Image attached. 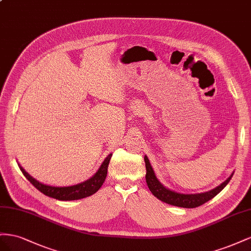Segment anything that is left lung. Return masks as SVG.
<instances>
[{
    "instance_id": "left-lung-1",
    "label": "left lung",
    "mask_w": 251,
    "mask_h": 251,
    "mask_svg": "<svg viewBox=\"0 0 251 251\" xmlns=\"http://www.w3.org/2000/svg\"><path fill=\"white\" fill-rule=\"evenodd\" d=\"M145 166H146V183L148 185L149 190L152 192V195L156 197L162 202H165L167 204L183 207V208H196L203 205L204 203L208 202L209 200L216 197L220 191L223 190L225 186L231 180L233 174L229 176L227 180L222 183L217 188H214L210 191H207L204 193H197V195H184V193H178L173 190H169L168 188L164 187V186L159 182V180L155 177L153 173V169L150 165V162L148 157L144 156Z\"/></svg>"
}]
</instances>
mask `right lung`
Segmentation results:
<instances>
[{"mask_svg": "<svg viewBox=\"0 0 251 251\" xmlns=\"http://www.w3.org/2000/svg\"><path fill=\"white\" fill-rule=\"evenodd\" d=\"M111 155L112 154H109L106 157L104 162L102 163L101 167L97 171V174L92 177H90L89 180L77 185L68 186V187H53V186L42 184L28 175L22 167H19L27 180L29 181L39 191L44 193L45 196L60 200V201H75V200L84 199L94 195V193H96L100 188H101V186L103 185L107 176V169H108Z\"/></svg>", "mask_w": 251, "mask_h": 251, "instance_id": "1", "label": "right lung"}]
</instances>
